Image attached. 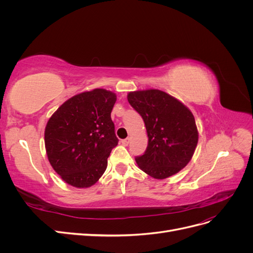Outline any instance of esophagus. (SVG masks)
I'll return each instance as SVG.
<instances>
[{
    "label": "esophagus",
    "mask_w": 253,
    "mask_h": 253,
    "mask_svg": "<svg viewBox=\"0 0 253 253\" xmlns=\"http://www.w3.org/2000/svg\"><path fill=\"white\" fill-rule=\"evenodd\" d=\"M129 140H131V138H126V139H122L121 140V143L125 145V147H126V145L129 143Z\"/></svg>",
    "instance_id": "obj_1"
}]
</instances>
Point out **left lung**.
Wrapping results in <instances>:
<instances>
[{
    "mask_svg": "<svg viewBox=\"0 0 253 253\" xmlns=\"http://www.w3.org/2000/svg\"><path fill=\"white\" fill-rule=\"evenodd\" d=\"M127 101L140 114L149 137L147 151L135 158L139 169L155 179L182 170L198 142L192 112L178 99L156 88L129 91Z\"/></svg>",
    "mask_w": 253,
    "mask_h": 253,
    "instance_id": "obj_1",
    "label": "left lung"
}]
</instances>
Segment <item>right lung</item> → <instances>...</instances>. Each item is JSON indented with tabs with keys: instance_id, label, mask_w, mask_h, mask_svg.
Masks as SVG:
<instances>
[{
	"instance_id": "1",
	"label": "right lung",
	"mask_w": 253,
	"mask_h": 253,
	"mask_svg": "<svg viewBox=\"0 0 253 253\" xmlns=\"http://www.w3.org/2000/svg\"><path fill=\"white\" fill-rule=\"evenodd\" d=\"M117 96L94 88L61 104L48 119L44 132L45 150L52 169L75 188H89L108 167L118 144L111 118Z\"/></svg>"
}]
</instances>
